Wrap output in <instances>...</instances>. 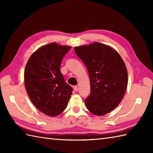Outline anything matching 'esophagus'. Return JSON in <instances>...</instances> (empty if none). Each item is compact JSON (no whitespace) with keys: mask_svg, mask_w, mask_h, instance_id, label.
I'll use <instances>...</instances> for the list:
<instances>
[{"mask_svg":"<svg viewBox=\"0 0 153 153\" xmlns=\"http://www.w3.org/2000/svg\"><path fill=\"white\" fill-rule=\"evenodd\" d=\"M74 89L75 91H78V88H77V86H74Z\"/></svg>","mask_w":153,"mask_h":153,"instance_id":"1","label":"esophagus"}]
</instances>
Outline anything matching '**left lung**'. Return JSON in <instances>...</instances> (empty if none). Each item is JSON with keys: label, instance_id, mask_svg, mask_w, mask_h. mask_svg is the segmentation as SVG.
Masks as SVG:
<instances>
[{"label": "left lung", "instance_id": "1", "mask_svg": "<svg viewBox=\"0 0 153 153\" xmlns=\"http://www.w3.org/2000/svg\"><path fill=\"white\" fill-rule=\"evenodd\" d=\"M74 50L85 64L90 79L86 107L99 116L111 112L121 103L127 87V71L121 57L111 47L99 42L75 47Z\"/></svg>", "mask_w": 153, "mask_h": 153}]
</instances>
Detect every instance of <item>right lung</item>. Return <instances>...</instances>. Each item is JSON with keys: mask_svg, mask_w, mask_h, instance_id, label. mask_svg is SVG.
Masks as SVG:
<instances>
[{"mask_svg": "<svg viewBox=\"0 0 153 153\" xmlns=\"http://www.w3.org/2000/svg\"><path fill=\"white\" fill-rule=\"evenodd\" d=\"M70 46L51 43L34 52L25 70V88L32 103L48 116L60 114L67 107L73 88L60 71L64 56Z\"/></svg>", "mask_w": 153, "mask_h": 153, "instance_id": "1", "label": "right lung"}]
</instances>
